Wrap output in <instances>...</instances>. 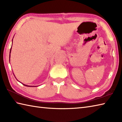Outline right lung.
Here are the masks:
<instances>
[{"mask_svg": "<svg viewBox=\"0 0 122 122\" xmlns=\"http://www.w3.org/2000/svg\"><path fill=\"white\" fill-rule=\"evenodd\" d=\"M12 40H13V39H12ZM11 48L10 49V54H9V61H10V53H11ZM23 85H24L25 86H29V87H35L36 86H29V85H25L24 84H22Z\"/></svg>", "mask_w": 122, "mask_h": 122, "instance_id": "add662e5", "label": "right lung"}]
</instances>
